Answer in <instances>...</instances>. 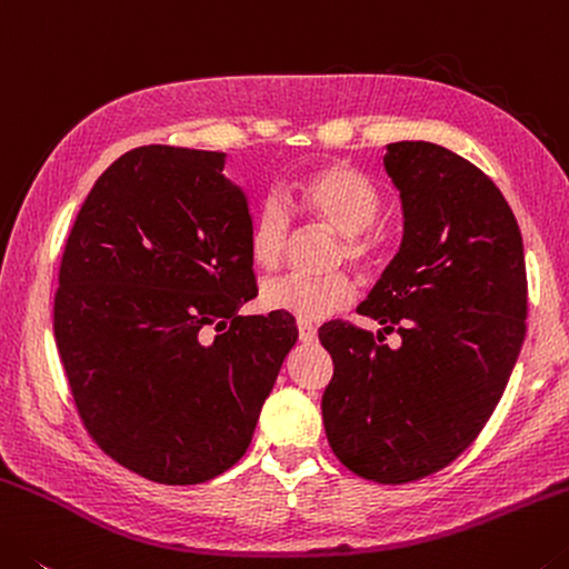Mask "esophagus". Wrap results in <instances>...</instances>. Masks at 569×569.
Instances as JSON below:
<instances>
[{"label": "esophagus", "instance_id": "obj_1", "mask_svg": "<svg viewBox=\"0 0 569 569\" xmlns=\"http://www.w3.org/2000/svg\"><path fill=\"white\" fill-rule=\"evenodd\" d=\"M297 330H300V340L302 342H315L318 340V328L312 322H297Z\"/></svg>", "mask_w": 569, "mask_h": 569}]
</instances>
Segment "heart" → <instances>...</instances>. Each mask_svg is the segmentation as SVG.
<instances>
[{
    "label": "heart",
    "mask_w": 569,
    "mask_h": 569,
    "mask_svg": "<svg viewBox=\"0 0 569 569\" xmlns=\"http://www.w3.org/2000/svg\"><path fill=\"white\" fill-rule=\"evenodd\" d=\"M292 209L320 227L338 231L332 264L348 262L358 269H372L380 259L383 239L372 221L380 211V191L376 183L346 163H325L295 183ZM292 237V213L287 203L269 193L251 217L249 251L259 267L272 269L282 262ZM358 295L348 272L322 277L282 274L267 279L259 290L264 310L290 315L302 322H318L346 310Z\"/></svg>",
    "instance_id": "obj_1"
}]
</instances>
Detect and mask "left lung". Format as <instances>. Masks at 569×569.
I'll use <instances>...</instances> for the list:
<instances>
[{"label":"left lung","instance_id":"1","mask_svg":"<svg viewBox=\"0 0 569 569\" xmlns=\"http://www.w3.org/2000/svg\"><path fill=\"white\" fill-rule=\"evenodd\" d=\"M383 163L403 241L358 312L405 342L322 325L335 366L322 421L352 473L408 483L449 467L495 413L527 332V267L507 199L467 158L400 141Z\"/></svg>","mask_w":569,"mask_h":569}]
</instances>
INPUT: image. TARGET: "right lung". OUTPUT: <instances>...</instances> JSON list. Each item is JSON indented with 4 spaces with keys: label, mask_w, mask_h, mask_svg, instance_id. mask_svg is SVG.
Masks as SVG:
<instances>
[{
    "label": "right lung",
    "mask_w": 569,
    "mask_h": 569,
    "mask_svg": "<svg viewBox=\"0 0 569 569\" xmlns=\"http://www.w3.org/2000/svg\"><path fill=\"white\" fill-rule=\"evenodd\" d=\"M223 158L141 146L110 163L64 241L54 292V342L92 441L171 487L244 456L297 342L290 315H239L257 297L251 217Z\"/></svg>",
    "instance_id": "1"
}]
</instances>
